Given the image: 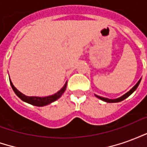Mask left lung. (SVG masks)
Wrapping results in <instances>:
<instances>
[{"mask_svg": "<svg viewBox=\"0 0 147 147\" xmlns=\"http://www.w3.org/2000/svg\"><path fill=\"white\" fill-rule=\"evenodd\" d=\"M141 80L142 79H140V80L138 81V83H136L135 86H133L131 89L128 92H127L126 94H124L123 95H122L121 97H120V98H115V99H109V98H103V97H101V96H98L96 95L95 96L98 98L101 99V100H102V101H104V102H109V103H115V102H121V101H123V100H124L125 98H127V97H129L131 94H132L135 90H136V89H137V87L139 86V83H140V82H141Z\"/></svg>", "mask_w": 147, "mask_h": 147, "instance_id": "8db88e82", "label": "left lung"}]
</instances>
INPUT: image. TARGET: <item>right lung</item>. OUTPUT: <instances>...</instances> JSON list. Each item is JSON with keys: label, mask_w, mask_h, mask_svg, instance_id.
<instances>
[{"label": "right lung", "mask_w": 147, "mask_h": 147, "mask_svg": "<svg viewBox=\"0 0 147 147\" xmlns=\"http://www.w3.org/2000/svg\"><path fill=\"white\" fill-rule=\"evenodd\" d=\"M9 81H10V84H11V88L13 90V91L15 92V94L20 98L24 101V102H27V103H29L30 105H35V106H45V105H47L49 104H51L52 102L57 101L58 98H60L61 97V95L63 94L66 90V87H67V83L66 82L65 84L64 85V86L61 88L59 91L54 94H52V95L46 96V97H34V96H32V97H30V96H27L24 94L23 93H21L20 91H19L16 87L13 85V83H11V80L9 79Z\"/></svg>", "instance_id": "obj_1"}]
</instances>
